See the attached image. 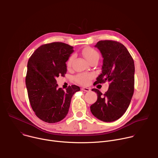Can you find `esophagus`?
<instances>
[{
	"label": "esophagus",
	"mask_w": 158,
	"mask_h": 158,
	"mask_svg": "<svg viewBox=\"0 0 158 158\" xmlns=\"http://www.w3.org/2000/svg\"><path fill=\"white\" fill-rule=\"evenodd\" d=\"M81 89L82 90V91H86V92H89L91 91V89H90V88H88V87H82L81 88Z\"/></svg>",
	"instance_id": "obj_1"
}]
</instances>
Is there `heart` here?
Segmentation results:
<instances>
[{
    "label": "heart",
    "mask_w": 158,
    "mask_h": 158,
    "mask_svg": "<svg viewBox=\"0 0 158 158\" xmlns=\"http://www.w3.org/2000/svg\"><path fill=\"white\" fill-rule=\"evenodd\" d=\"M82 54L84 58L89 62H90L92 60H98L99 58V55L98 52L94 49L91 48H85L84 49H82ZM74 59V56H71L69 59L67 60V65L68 67H70L71 66L73 60ZM93 77V75L91 74H79L75 78L76 81L82 85H87L89 83L90 80H91Z\"/></svg>",
    "instance_id": "b5f03b06"
}]
</instances>
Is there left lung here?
Here are the masks:
<instances>
[{
	"label": "left lung",
	"instance_id": "obj_1",
	"mask_svg": "<svg viewBox=\"0 0 158 158\" xmlns=\"http://www.w3.org/2000/svg\"><path fill=\"white\" fill-rule=\"evenodd\" d=\"M103 58L102 73L96 83L110 82L104 94L99 89L97 101L90 107L92 114L104 122L119 119L128 108L134 93L135 67L133 59L123 44L113 40H101L96 45Z\"/></svg>",
	"mask_w": 158,
	"mask_h": 158
}]
</instances>
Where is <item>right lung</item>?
Wrapping results in <instances>:
<instances>
[{
  "mask_svg": "<svg viewBox=\"0 0 158 158\" xmlns=\"http://www.w3.org/2000/svg\"><path fill=\"white\" fill-rule=\"evenodd\" d=\"M73 47L62 42L44 44L29 59L26 84L29 101L35 115L42 121L55 123L68 113L73 96L80 91L76 85L64 91L58 88L56 77L67 72L65 62Z\"/></svg>",
  "mask_w": 158,
  "mask_h": 158,
  "instance_id": "add662e5",
  "label": "right lung"
}]
</instances>
